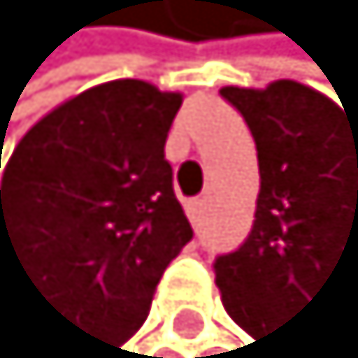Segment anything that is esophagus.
Segmentation results:
<instances>
[{"instance_id":"34e87169","label":"esophagus","mask_w":358,"mask_h":358,"mask_svg":"<svg viewBox=\"0 0 358 358\" xmlns=\"http://www.w3.org/2000/svg\"><path fill=\"white\" fill-rule=\"evenodd\" d=\"M185 212H188V218H191L194 227H200V224H203V215H206V200H203V197L188 200V203H185Z\"/></svg>"}]
</instances>
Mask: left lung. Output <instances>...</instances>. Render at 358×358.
<instances>
[{
    "mask_svg": "<svg viewBox=\"0 0 358 358\" xmlns=\"http://www.w3.org/2000/svg\"><path fill=\"white\" fill-rule=\"evenodd\" d=\"M221 98L254 137L260 194L248 239L215 260V281L227 314L263 341L329 275L356 269L358 284V116L293 80Z\"/></svg>",
    "mask_w": 358,
    "mask_h": 358,
    "instance_id": "8db88e82",
    "label": "left lung"
}]
</instances>
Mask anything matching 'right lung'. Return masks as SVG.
Instances as JSON below:
<instances>
[{"instance_id":"obj_1","label":"right lung","mask_w":358,"mask_h":358,"mask_svg":"<svg viewBox=\"0 0 358 358\" xmlns=\"http://www.w3.org/2000/svg\"><path fill=\"white\" fill-rule=\"evenodd\" d=\"M182 95L143 80L86 89L20 140L0 191V251L107 356L146 320L194 230L164 158Z\"/></svg>"}]
</instances>
